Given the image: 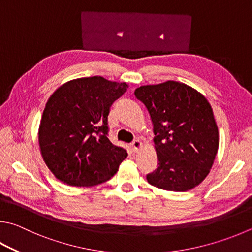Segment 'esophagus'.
<instances>
[{
	"label": "esophagus",
	"instance_id": "obj_1",
	"mask_svg": "<svg viewBox=\"0 0 252 252\" xmlns=\"http://www.w3.org/2000/svg\"><path fill=\"white\" fill-rule=\"evenodd\" d=\"M131 145H132V149H133L134 152H138V151L141 149L142 143L139 139H135L133 142H132Z\"/></svg>",
	"mask_w": 252,
	"mask_h": 252
}]
</instances>
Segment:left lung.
I'll use <instances>...</instances> for the list:
<instances>
[{
    "label": "left lung",
    "instance_id": "8db88e82",
    "mask_svg": "<svg viewBox=\"0 0 252 252\" xmlns=\"http://www.w3.org/2000/svg\"><path fill=\"white\" fill-rule=\"evenodd\" d=\"M153 125L158 166L146 175L151 185L186 191L208 175L219 136L213 109L202 94L185 84L166 81L134 91Z\"/></svg>",
    "mask_w": 252,
    "mask_h": 252
}]
</instances>
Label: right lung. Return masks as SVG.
<instances>
[{"label": "right lung", "mask_w": 252, "mask_h": 252, "mask_svg": "<svg viewBox=\"0 0 252 252\" xmlns=\"http://www.w3.org/2000/svg\"><path fill=\"white\" fill-rule=\"evenodd\" d=\"M126 88V82L94 76L68 81L50 95L38 141L45 163L59 181L94 186L117 173L127 153L109 140L108 116Z\"/></svg>", "instance_id": "right-lung-1"}]
</instances>
